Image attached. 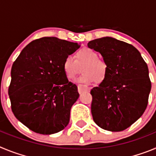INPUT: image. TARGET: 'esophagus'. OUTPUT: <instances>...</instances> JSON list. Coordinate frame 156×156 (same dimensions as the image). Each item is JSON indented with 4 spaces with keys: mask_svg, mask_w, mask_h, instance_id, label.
Instances as JSON below:
<instances>
[{
    "mask_svg": "<svg viewBox=\"0 0 156 156\" xmlns=\"http://www.w3.org/2000/svg\"><path fill=\"white\" fill-rule=\"evenodd\" d=\"M89 90H90V88L87 87L83 86V85H81V84L78 85V91H79L80 94L83 93V92L89 91Z\"/></svg>",
    "mask_w": 156,
    "mask_h": 156,
    "instance_id": "esophagus-1",
    "label": "esophagus"
}]
</instances>
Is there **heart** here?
<instances>
[{
  "label": "heart",
  "mask_w": 156,
  "mask_h": 156,
  "mask_svg": "<svg viewBox=\"0 0 156 156\" xmlns=\"http://www.w3.org/2000/svg\"><path fill=\"white\" fill-rule=\"evenodd\" d=\"M83 74L77 79L82 83L102 82L108 73V64L99 55L90 48H83L77 51L75 59L72 56H66L62 63V69L66 78L73 80L80 72Z\"/></svg>",
  "instance_id": "obj_1"
}]
</instances>
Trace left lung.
<instances>
[{
  "mask_svg": "<svg viewBox=\"0 0 156 156\" xmlns=\"http://www.w3.org/2000/svg\"><path fill=\"white\" fill-rule=\"evenodd\" d=\"M108 64V73L92 88L91 114L95 123L109 131H122L145 111L151 83L148 66L133 45L112 37L88 43Z\"/></svg>",
  "mask_w": 156,
  "mask_h": 156,
  "instance_id": "8db88e82",
  "label": "left lung"
}]
</instances>
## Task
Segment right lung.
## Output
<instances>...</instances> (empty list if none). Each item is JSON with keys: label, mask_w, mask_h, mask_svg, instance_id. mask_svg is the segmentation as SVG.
I'll list each match as a JSON object with an SVG mask.
<instances>
[{"label": "right lung", "mask_w": 156, "mask_h": 156, "mask_svg": "<svg viewBox=\"0 0 156 156\" xmlns=\"http://www.w3.org/2000/svg\"><path fill=\"white\" fill-rule=\"evenodd\" d=\"M80 46L42 37L30 42L14 62L8 87L12 111L34 132L51 134L69 124L70 109L80 94L66 78L62 63Z\"/></svg>", "instance_id": "1"}]
</instances>
